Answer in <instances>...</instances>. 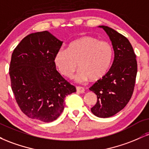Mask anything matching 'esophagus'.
I'll return each instance as SVG.
<instances>
[{
    "label": "esophagus",
    "mask_w": 149,
    "mask_h": 149,
    "mask_svg": "<svg viewBox=\"0 0 149 149\" xmlns=\"http://www.w3.org/2000/svg\"><path fill=\"white\" fill-rule=\"evenodd\" d=\"M76 91L78 93H83L85 92V89L83 87L77 86L76 87Z\"/></svg>",
    "instance_id": "esophagus-1"
}]
</instances>
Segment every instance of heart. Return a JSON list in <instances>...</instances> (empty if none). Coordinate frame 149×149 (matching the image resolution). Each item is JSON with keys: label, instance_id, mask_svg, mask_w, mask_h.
<instances>
[{"label": "heart", "instance_id": "heart-1", "mask_svg": "<svg viewBox=\"0 0 149 149\" xmlns=\"http://www.w3.org/2000/svg\"><path fill=\"white\" fill-rule=\"evenodd\" d=\"M113 49L107 41L90 36H84L72 41L67 49L56 53L54 62L61 75L71 78L78 67L80 70L76 76L78 82L102 78L111 65ZM78 65H77V63Z\"/></svg>", "mask_w": 149, "mask_h": 149}]
</instances>
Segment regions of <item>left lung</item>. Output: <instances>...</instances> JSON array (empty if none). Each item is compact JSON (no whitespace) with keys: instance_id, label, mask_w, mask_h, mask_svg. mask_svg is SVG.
<instances>
[{"instance_id":"8db88e82","label":"left lung","mask_w":149,"mask_h":149,"mask_svg":"<svg viewBox=\"0 0 149 149\" xmlns=\"http://www.w3.org/2000/svg\"><path fill=\"white\" fill-rule=\"evenodd\" d=\"M100 27L111 40L114 60L107 74L90 88L97 96V102L91 111L97 117L109 118L122 110L130 100L136 81L137 63L127 38L107 26Z\"/></svg>"}]
</instances>
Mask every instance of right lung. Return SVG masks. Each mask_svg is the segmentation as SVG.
<instances>
[{"mask_svg": "<svg viewBox=\"0 0 149 149\" xmlns=\"http://www.w3.org/2000/svg\"><path fill=\"white\" fill-rule=\"evenodd\" d=\"M62 41L49 32L31 33L12 54L9 73L17 103L26 116L52 122L64 109V98L76 91L56 69L55 54Z\"/></svg>", "mask_w": 149, "mask_h": 149, "instance_id": "right-lung-1", "label": "right lung"}]
</instances>
